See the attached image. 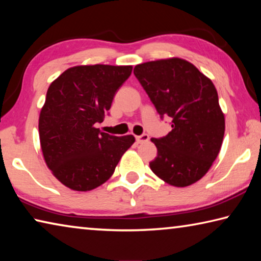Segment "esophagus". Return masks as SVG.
Returning a JSON list of instances; mask_svg holds the SVG:
<instances>
[{"label":"esophagus","mask_w":261,"mask_h":261,"mask_svg":"<svg viewBox=\"0 0 261 261\" xmlns=\"http://www.w3.org/2000/svg\"><path fill=\"white\" fill-rule=\"evenodd\" d=\"M148 139H149V136L148 135H141V136H137L136 137V140H137V143L138 144H143V143H146V141H148Z\"/></svg>","instance_id":"esophagus-1"}]
</instances>
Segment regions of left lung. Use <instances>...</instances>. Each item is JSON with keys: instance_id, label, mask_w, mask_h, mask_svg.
I'll return each instance as SVG.
<instances>
[{"instance_id": "1", "label": "left lung", "mask_w": 261, "mask_h": 261, "mask_svg": "<svg viewBox=\"0 0 261 261\" xmlns=\"http://www.w3.org/2000/svg\"><path fill=\"white\" fill-rule=\"evenodd\" d=\"M134 73L161 117L173 120L169 134L151 139L158 148L152 171L173 187L198 182L219 155L226 127L214 84L179 57L145 62Z\"/></svg>"}]
</instances>
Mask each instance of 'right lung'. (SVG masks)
Segmentation results:
<instances>
[{
  "label": "right lung",
  "instance_id": "right-lung-1",
  "mask_svg": "<svg viewBox=\"0 0 261 261\" xmlns=\"http://www.w3.org/2000/svg\"><path fill=\"white\" fill-rule=\"evenodd\" d=\"M131 72L132 65H77L48 87L39 116L41 151L51 174L67 188L100 187L135 143L132 135L116 137L95 127Z\"/></svg>",
  "mask_w": 261,
  "mask_h": 261
}]
</instances>
